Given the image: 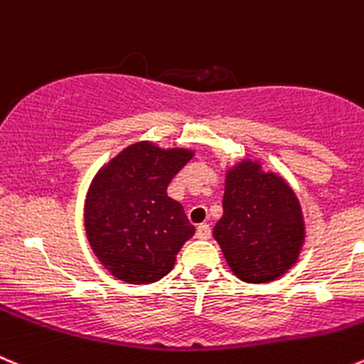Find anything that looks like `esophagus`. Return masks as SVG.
<instances>
[{
	"instance_id": "34e87169",
	"label": "esophagus",
	"mask_w": 364,
	"mask_h": 364,
	"mask_svg": "<svg viewBox=\"0 0 364 364\" xmlns=\"http://www.w3.org/2000/svg\"><path fill=\"white\" fill-rule=\"evenodd\" d=\"M196 236L200 240H209L210 237V227L207 223H200L198 228H196Z\"/></svg>"
}]
</instances>
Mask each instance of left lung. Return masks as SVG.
Segmentation results:
<instances>
[{"instance_id":"obj_1","label":"left lung","mask_w":364,"mask_h":364,"mask_svg":"<svg viewBox=\"0 0 364 364\" xmlns=\"http://www.w3.org/2000/svg\"><path fill=\"white\" fill-rule=\"evenodd\" d=\"M213 234L241 280H275L296 261L302 247L299 200L280 176L243 161L227 173L223 216Z\"/></svg>"}]
</instances>
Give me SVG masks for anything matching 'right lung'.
<instances>
[{
    "mask_svg": "<svg viewBox=\"0 0 364 364\" xmlns=\"http://www.w3.org/2000/svg\"><path fill=\"white\" fill-rule=\"evenodd\" d=\"M191 157L189 150L137 143L124 148L92 180L85 230L96 257L119 280H161L195 234L182 203L168 196L169 182Z\"/></svg>",
    "mask_w": 364,
    "mask_h": 364,
    "instance_id": "add662e5",
    "label": "right lung"
}]
</instances>
